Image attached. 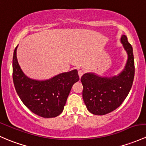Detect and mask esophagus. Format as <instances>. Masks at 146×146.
I'll return each mask as SVG.
<instances>
[{
	"instance_id": "1",
	"label": "esophagus",
	"mask_w": 146,
	"mask_h": 146,
	"mask_svg": "<svg viewBox=\"0 0 146 146\" xmlns=\"http://www.w3.org/2000/svg\"><path fill=\"white\" fill-rule=\"evenodd\" d=\"M84 74V71L82 70H78V76L80 78H81L82 76V75Z\"/></svg>"
}]
</instances>
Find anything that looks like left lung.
Returning <instances> with one entry per match:
<instances>
[{
	"label": "left lung",
	"instance_id": "1",
	"mask_svg": "<svg viewBox=\"0 0 146 146\" xmlns=\"http://www.w3.org/2000/svg\"><path fill=\"white\" fill-rule=\"evenodd\" d=\"M120 41L128 56L122 71L111 77L87 73L81 78L84 102L87 110L94 115H104L117 108L132 86L135 72L133 49L125 35H122Z\"/></svg>",
	"mask_w": 146,
	"mask_h": 146
}]
</instances>
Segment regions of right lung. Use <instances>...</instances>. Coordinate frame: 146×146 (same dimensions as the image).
Wrapping results in <instances>:
<instances>
[{"instance_id":"right-lung-1","label":"right lung","mask_w":146,"mask_h":146,"mask_svg":"<svg viewBox=\"0 0 146 146\" xmlns=\"http://www.w3.org/2000/svg\"><path fill=\"white\" fill-rule=\"evenodd\" d=\"M17 46L12 59V78L17 93L24 105L42 117L59 115L64 110L72 86L79 80L78 70L62 73L45 80L31 79L21 70L17 58Z\"/></svg>"}]
</instances>
